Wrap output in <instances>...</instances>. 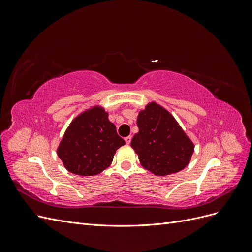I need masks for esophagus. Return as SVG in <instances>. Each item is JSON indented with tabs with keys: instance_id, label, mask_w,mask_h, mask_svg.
Wrapping results in <instances>:
<instances>
[{
	"instance_id": "esophagus-1",
	"label": "esophagus",
	"mask_w": 252,
	"mask_h": 252,
	"mask_svg": "<svg viewBox=\"0 0 252 252\" xmlns=\"http://www.w3.org/2000/svg\"><path fill=\"white\" fill-rule=\"evenodd\" d=\"M125 142H126V144H130V142H131V135L126 136V138H125Z\"/></svg>"
}]
</instances>
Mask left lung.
<instances>
[{
	"instance_id": "obj_1",
	"label": "left lung",
	"mask_w": 252,
	"mask_h": 252,
	"mask_svg": "<svg viewBox=\"0 0 252 252\" xmlns=\"http://www.w3.org/2000/svg\"><path fill=\"white\" fill-rule=\"evenodd\" d=\"M139 132L131 140L145 169L156 175L179 172L188 165L194 146L171 114L156 103L140 111Z\"/></svg>"
}]
</instances>
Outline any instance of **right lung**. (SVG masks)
Returning <instances> with one entry per match:
<instances>
[{"instance_id":"obj_1","label":"right lung","mask_w":252,"mask_h":252,"mask_svg":"<svg viewBox=\"0 0 252 252\" xmlns=\"http://www.w3.org/2000/svg\"><path fill=\"white\" fill-rule=\"evenodd\" d=\"M124 144L108 113L94 107L71 122L60 143L58 156L69 172L95 175L107 168L117 149Z\"/></svg>"}]
</instances>
